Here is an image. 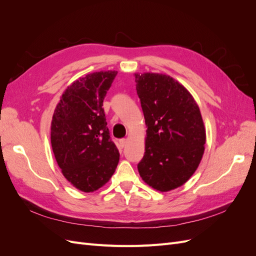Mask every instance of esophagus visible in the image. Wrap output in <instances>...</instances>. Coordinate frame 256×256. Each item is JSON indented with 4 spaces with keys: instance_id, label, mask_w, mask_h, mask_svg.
Returning a JSON list of instances; mask_svg holds the SVG:
<instances>
[{
    "instance_id": "obj_1",
    "label": "esophagus",
    "mask_w": 256,
    "mask_h": 256,
    "mask_svg": "<svg viewBox=\"0 0 256 256\" xmlns=\"http://www.w3.org/2000/svg\"><path fill=\"white\" fill-rule=\"evenodd\" d=\"M126 143H127V138H122V140H120V146L122 147H125V145H126Z\"/></svg>"
}]
</instances>
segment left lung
<instances>
[{
  "instance_id": "8db88e82",
  "label": "left lung",
  "mask_w": 256,
  "mask_h": 256,
  "mask_svg": "<svg viewBox=\"0 0 256 256\" xmlns=\"http://www.w3.org/2000/svg\"><path fill=\"white\" fill-rule=\"evenodd\" d=\"M146 124L145 154L138 170L154 189L180 187L202 160L206 132L192 95L172 76L134 74Z\"/></svg>"
}]
</instances>
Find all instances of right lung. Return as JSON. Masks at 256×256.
I'll return each instance as SVG.
<instances>
[{"instance_id":"add662e5","label":"right lung","mask_w":256,"mask_h":256,"mask_svg":"<svg viewBox=\"0 0 256 256\" xmlns=\"http://www.w3.org/2000/svg\"><path fill=\"white\" fill-rule=\"evenodd\" d=\"M116 74L115 70L97 72L74 81L54 110V157L66 180L83 192L98 190L109 182L120 160L102 108Z\"/></svg>"}]
</instances>
